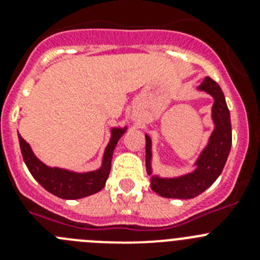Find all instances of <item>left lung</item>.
<instances>
[{"label":"left lung","mask_w":260,"mask_h":260,"mask_svg":"<svg viewBox=\"0 0 260 260\" xmlns=\"http://www.w3.org/2000/svg\"><path fill=\"white\" fill-rule=\"evenodd\" d=\"M199 89L210 93L213 99L212 119L215 130L210 138L207 147L195 162L197 169L178 178H158L152 177L151 189L164 198L191 199L207 190L221 174L226 162L232 146L231 114L226 107L224 93L215 80L206 77ZM151 138L146 135V167L147 173L151 174Z\"/></svg>","instance_id":"8db88e82"}]
</instances>
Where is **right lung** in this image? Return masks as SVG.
<instances>
[{
	"label": "right lung",
	"instance_id": "add662e5",
	"mask_svg": "<svg viewBox=\"0 0 260 260\" xmlns=\"http://www.w3.org/2000/svg\"><path fill=\"white\" fill-rule=\"evenodd\" d=\"M126 128H113L109 144L105 148L103 165L100 169L88 173H74L58 168H49L34 155L31 147L19 134V144L23 160L26 162L28 171L36 181L50 194L62 199H79L100 191L105 186L110 172L112 156L116 148L117 142L122 137Z\"/></svg>",
	"mask_w": 260,
	"mask_h": 260
}]
</instances>
